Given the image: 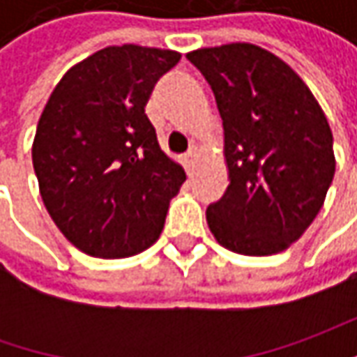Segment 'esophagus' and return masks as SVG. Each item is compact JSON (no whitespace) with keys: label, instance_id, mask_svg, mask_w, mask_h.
I'll use <instances>...</instances> for the list:
<instances>
[{"label":"esophagus","instance_id":"obj_1","mask_svg":"<svg viewBox=\"0 0 357 357\" xmlns=\"http://www.w3.org/2000/svg\"><path fill=\"white\" fill-rule=\"evenodd\" d=\"M199 157H200V151L197 149V146H192V149H190V153H188V155L185 157V167H186V169H192V167L197 165Z\"/></svg>","mask_w":357,"mask_h":357}]
</instances>
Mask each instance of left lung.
<instances>
[{
	"mask_svg": "<svg viewBox=\"0 0 357 357\" xmlns=\"http://www.w3.org/2000/svg\"><path fill=\"white\" fill-rule=\"evenodd\" d=\"M225 127L230 185L206 208L216 242L244 256L286 250L314 222L336 172L334 139L308 85L252 43L190 51Z\"/></svg>",
	"mask_w": 357,
	"mask_h": 357,
	"instance_id": "left-lung-1",
	"label": "left lung"
}]
</instances>
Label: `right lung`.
<instances>
[{"mask_svg": "<svg viewBox=\"0 0 357 357\" xmlns=\"http://www.w3.org/2000/svg\"><path fill=\"white\" fill-rule=\"evenodd\" d=\"M171 49L105 47L57 83L35 130L33 169L53 222L81 252L127 258L153 246L185 169L144 113Z\"/></svg>", "mask_w": 357, "mask_h": 357, "instance_id": "add662e5", "label": "right lung"}]
</instances>
